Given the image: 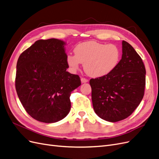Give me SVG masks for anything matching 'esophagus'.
Returning <instances> with one entry per match:
<instances>
[{
	"label": "esophagus",
	"mask_w": 159,
	"mask_h": 159,
	"mask_svg": "<svg viewBox=\"0 0 159 159\" xmlns=\"http://www.w3.org/2000/svg\"><path fill=\"white\" fill-rule=\"evenodd\" d=\"M80 80H81V82H82V83H87V82L89 81V80H88V79H85V78H83V77L80 79Z\"/></svg>",
	"instance_id": "34e87169"
}]
</instances>
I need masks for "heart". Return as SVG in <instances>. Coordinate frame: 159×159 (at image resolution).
I'll return each instance as SVG.
<instances>
[{
    "label": "heart",
    "instance_id": "obj_1",
    "mask_svg": "<svg viewBox=\"0 0 159 159\" xmlns=\"http://www.w3.org/2000/svg\"><path fill=\"white\" fill-rule=\"evenodd\" d=\"M70 54L66 62L71 70H77L84 63L85 72L93 77H101L110 73L118 64L120 52L114 44L106 45L94 41L79 43Z\"/></svg>",
    "mask_w": 159,
    "mask_h": 159
}]
</instances>
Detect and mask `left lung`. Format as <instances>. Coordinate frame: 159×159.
<instances>
[{"label":"left lung","mask_w":159,"mask_h":159,"mask_svg":"<svg viewBox=\"0 0 159 159\" xmlns=\"http://www.w3.org/2000/svg\"><path fill=\"white\" fill-rule=\"evenodd\" d=\"M145 75L140 56L123 41L122 57L116 67L108 75L90 80L95 113L110 122L129 117L144 96Z\"/></svg>","instance_id":"8db88e82"}]
</instances>
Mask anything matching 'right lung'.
<instances>
[{
	"instance_id": "1",
	"label": "right lung",
	"mask_w": 159,
	"mask_h": 159,
	"mask_svg": "<svg viewBox=\"0 0 159 159\" xmlns=\"http://www.w3.org/2000/svg\"><path fill=\"white\" fill-rule=\"evenodd\" d=\"M65 42L39 39L20 55L15 86L27 113L39 121L51 124L68 115L71 92L81 84L79 76L66 71Z\"/></svg>"
}]
</instances>
